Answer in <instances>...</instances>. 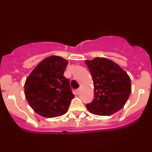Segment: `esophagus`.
Masks as SVG:
<instances>
[{"instance_id":"34e87169","label":"esophagus","mask_w":152,"mask_h":152,"mask_svg":"<svg viewBox=\"0 0 152 152\" xmlns=\"http://www.w3.org/2000/svg\"><path fill=\"white\" fill-rule=\"evenodd\" d=\"M80 91H81V88H79L76 91V93H77V94H80Z\"/></svg>"}]
</instances>
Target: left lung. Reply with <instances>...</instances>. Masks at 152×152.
<instances>
[{
	"mask_svg": "<svg viewBox=\"0 0 152 152\" xmlns=\"http://www.w3.org/2000/svg\"><path fill=\"white\" fill-rule=\"evenodd\" d=\"M94 84V99L86 104L89 112L109 116L121 110L131 93L128 74L116 63L106 58L85 61Z\"/></svg>",
	"mask_w": 152,
	"mask_h": 152,
	"instance_id": "8db88e82",
	"label": "left lung"
}]
</instances>
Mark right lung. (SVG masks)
I'll return each instance as SVG.
<instances>
[{"mask_svg":"<svg viewBox=\"0 0 152 152\" xmlns=\"http://www.w3.org/2000/svg\"><path fill=\"white\" fill-rule=\"evenodd\" d=\"M68 63L60 56H49L37 64L26 78L25 96L40 116L53 118L68 112L75 97L69 80L64 76Z\"/></svg>","mask_w":152,"mask_h":152,"instance_id":"right-lung-1","label":"right lung"}]
</instances>
